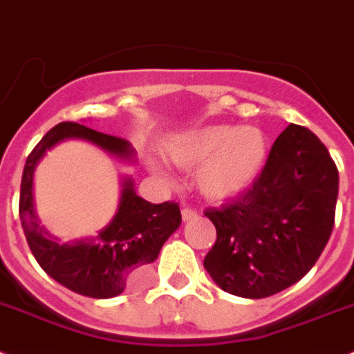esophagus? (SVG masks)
<instances>
[{"label": "esophagus", "mask_w": 354, "mask_h": 354, "mask_svg": "<svg viewBox=\"0 0 354 354\" xmlns=\"http://www.w3.org/2000/svg\"><path fill=\"white\" fill-rule=\"evenodd\" d=\"M181 216H183L185 222H190L194 221V218H197V212L192 208H183L181 209Z\"/></svg>", "instance_id": "1"}]
</instances>
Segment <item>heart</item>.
<instances>
[{"mask_svg":"<svg viewBox=\"0 0 354 354\" xmlns=\"http://www.w3.org/2000/svg\"><path fill=\"white\" fill-rule=\"evenodd\" d=\"M162 153L181 169L196 167L194 181L201 196L222 203L252 189L268 158V139L252 125H206L169 138ZM148 165L165 178L157 162L149 160Z\"/></svg>","mask_w":354,"mask_h":354,"instance_id":"obj_1","label":"heart"}]
</instances>
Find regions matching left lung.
Segmentation results:
<instances>
[{
    "label": "left lung",
    "mask_w": 354,
    "mask_h": 354,
    "mask_svg": "<svg viewBox=\"0 0 354 354\" xmlns=\"http://www.w3.org/2000/svg\"><path fill=\"white\" fill-rule=\"evenodd\" d=\"M339 196V171L308 129L289 125L273 142L252 189L208 208L216 241L205 268L241 298H266L307 275L326 247Z\"/></svg>",
    "instance_id": "left-lung-1"
}]
</instances>
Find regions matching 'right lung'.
Masks as SVG:
<instances>
[{
    "mask_svg": "<svg viewBox=\"0 0 354 354\" xmlns=\"http://www.w3.org/2000/svg\"><path fill=\"white\" fill-rule=\"evenodd\" d=\"M81 139L125 164H136V149L129 141L65 122L50 129L28 157L21 181L19 216L35 259L56 282L90 298H113L125 291L141 270L153 263L162 245L180 227L176 203L151 205L133 190V180L122 178V192L114 216L97 236L59 241L38 221L33 180L37 165L59 142Z\"/></svg>",
    "mask_w": 354,
    "mask_h": 354,
    "instance_id": "1",
    "label": "right lung"
}]
</instances>
